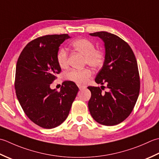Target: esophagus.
Returning a JSON list of instances; mask_svg holds the SVG:
<instances>
[{
	"mask_svg": "<svg viewBox=\"0 0 159 159\" xmlns=\"http://www.w3.org/2000/svg\"><path fill=\"white\" fill-rule=\"evenodd\" d=\"M78 87H79V89H80V90H82V89H83L85 88V86H81V85H78Z\"/></svg>",
	"mask_w": 159,
	"mask_h": 159,
	"instance_id": "34e87169",
	"label": "esophagus"
}]
</instances>
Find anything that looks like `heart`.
Masks as SVG:
<instances>
[{
	"mask_svg": "<svg viewBox=\"0 0 159 159\" xmlns=\"http://www.w3.org/2000/svg\"><path fill=\"white\" fill-rule=\"evenodd\" d=\"M74 50L84 56V61L93 68L101 67L104 62L105 56L102 51L95 49V45L87 39L80 38L74 40L71 43ZM57 61L61 68L68 66V54L64 48H60L57 51ZM91 76V71L88 68L82 69H71L66 74L67 78L78 84H84L87 82Z\"/></svg>",
	"mask_w": 159,
	"mask_h": 159,
	"instance_id": "heart-1",
	"label": "heart"
}]
</instances>
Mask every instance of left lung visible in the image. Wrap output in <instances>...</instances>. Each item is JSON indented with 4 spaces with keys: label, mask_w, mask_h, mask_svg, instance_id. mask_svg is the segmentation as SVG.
Wrapping results in <instances>:
<instances>
[{
    "label": "left lung",
    "mask_w": 159,
    "mask_h": 159,
    "mask_svg": "<svg viewBox=\"0 0 159 159\" xmlns=\"http://www.w3.org/2000/svg\"><path fill=\"white\" fill-rule=\"evenodd\" d=\"M89 35L99 37L104 43V62L95 82L102 85L106 83L109 91L102 93L99 87L89 86L91 92L89 109L99 124L115 125L128 117L138 99L140 79L137 61L130 47L117 35L107 31Z\"/></svg>",
    "instance_id": "8db88e82"
}]
</instances>
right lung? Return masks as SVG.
I'll return each instance as SVG.
<instances>
[{
	"instance_id": "obj_1",
	"label": "right lung",
	"mask_w": 159,
	"mask_h": 159,
	"mask_svg": "<svg viewBox=\"0 0 159 159\" xmlns=\"http://www.w3.org/2000/svg\"><path fill=\"white\" fill-rule=\"evenodd\" d=\"M68 34L47 35L29 43L16 64L15 89L25 113L40 127L51 129L65 121L79 89L71 81L61 84L60 91L51 89L61 68L56 56Z\"/></svg>"
}]
</instances>
